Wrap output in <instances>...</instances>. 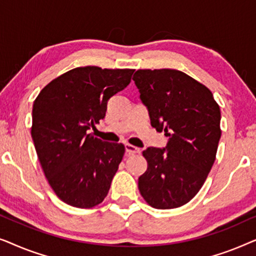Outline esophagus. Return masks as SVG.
Masks as SVG:
<instances>
[{
    "label": "esophagus",
    "mask_w": 256,
    "mask_h": 256,
    "mask_svg": "<svg viewBox=\"0 0 256 256\" xmlns=\"http://www.w3.org/2000/svg\"><path fill=\"white\" fill-rule=\"evenodd\" d=\"M126 152H127L128 155H132V154H138L141 150L138 146H132V144H129V143H126Z\"/></svg>",
    "instance_id": "obj_1"
}]
</instances>
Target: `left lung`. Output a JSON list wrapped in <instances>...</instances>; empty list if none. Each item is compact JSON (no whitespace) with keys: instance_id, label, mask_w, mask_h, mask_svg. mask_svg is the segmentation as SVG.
Returning <instances> with one entry per match:
<instances>
[{"instance_id":"8db88e82","label":"left lung","mask_w":256,"mask_h":256,"mask_svg":"<svg viewBox=\"0 0 256 256\" xmlns=\"http://www.w3.org/2000/svg\"><path fill=\"white\" fill-rule=\"evenodd\" d=\"M132 80L152 126L169 136L166 148L143 150L148 168L138 178L140 194L152 208H180L198 194L216 160L219 104L208 87L178 70H138Z\"/></svg>"}]
</instances>
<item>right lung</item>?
Instances as JSON below:
<instances>
[{
  "instance_id": "right-lung-1",
  "label": "right lung",
  "mask_w": 256,
  "mask_h": 256,
  "mask_svg": "<svg viewBox=\"0 0 256 256\" xmlns=\"http://www.w3.org/2000/svg\"><path fill=\"white\" fill-rule=\"evenodd\" d=\"M132 73L76 68L48 82L34 100V148L48 184L66 204L92 208L106 198L126 148L87 132L104 118L107 101L129 85Z\"/></svg>"
}]
</instances>
